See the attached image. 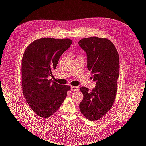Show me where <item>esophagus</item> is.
Wrapping results in <instances>:
<instances>
[{
    "instance_id": "obj_1",
    "label": "esophagus",
    "mask_w": 146,
    "mask_h": 146,
    "mask_svg": "<svg viewBox=\"0 0 146 146\" xmlns=\"http://www.w3.org/2000/svg\"><path fill=\"white\" fill-rule=\"evenodd\" d=\"M79 88L78 86H71V91H78Z\"/></svg>"
}]
</instances>
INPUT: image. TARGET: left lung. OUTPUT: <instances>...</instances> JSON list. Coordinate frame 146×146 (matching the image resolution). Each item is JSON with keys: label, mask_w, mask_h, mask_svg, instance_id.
Instances as JSON below:
<instances>
[{"label": "left lung", "mask_w": 146, "mask_h": 146, "mask_svg": "<svg viewBox=\"0 0 146 146\" xmlns=\"http://www.w3.org/2000/svg\"><path fill=\"white\" fill-rule=\"evenodd\" d=\"M78 44L87 55V68L96 86L91 91L81 87L83 99L79 105L81 113L89 121L102 117L115 100L119 76V57L113 43L107 38H83Z\"/></svg>", "instance_id": "obj_1"}]
</instances>
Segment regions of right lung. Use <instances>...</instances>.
I'll return each mask as SVG.
<instances>
[{
  "mask_svg": "<svg viewBox=\"0 0 146 146\" xmlns=\"http://www.w3.org/2000/svg\"><path fill=\"white\" fill-rule=\"evenodd\" d=\"M72 44L70 39L44 38L27 47L22 58L23 92L25 100L38 116L48 118L57 111L70 90L48 80L59 59Z\"/></svg>",
  "mask_w": 146,
  "mask_h": 146,
  "instance_id": "add662e5",
  "label": "right lung"
}]
</instances>
